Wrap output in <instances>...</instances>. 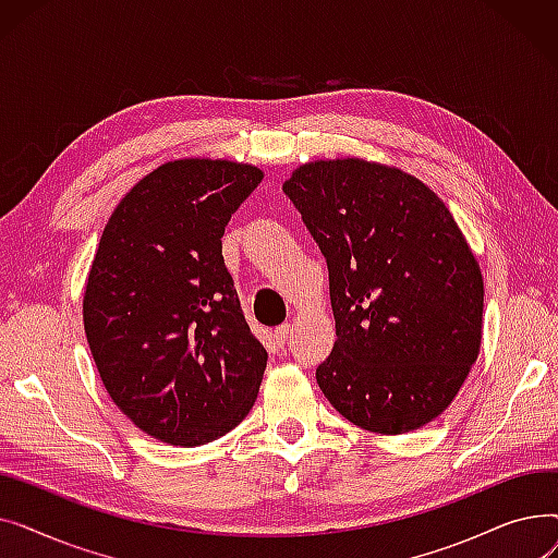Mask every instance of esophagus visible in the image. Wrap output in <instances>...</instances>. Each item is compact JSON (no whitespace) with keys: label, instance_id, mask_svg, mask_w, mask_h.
<instances>
[{"label":"esophagus","instance_id":"34e87169","mask_svg":"<svg viewBox=\"0 0 558 558\" xmlns=\"http://www.w3.org/2000/svg\"><path fill=\"white\" fill-rule=\"evenodd\" d=\"M289 332H291V326H289V324H284V326L276 328V332H274V339H276V343H280V345H282V343L287 341Z\"/></svg>","mask_w":558,"mask_h":558}]
</instances>
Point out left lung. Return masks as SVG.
<instances>
[{
    "mask_svg": "<svg viewBox=\"0 0 558 558\" xmlns=\"http://www.w3.org/2000/svg\"><path fill=\"white\" fill-rule=\"evenodd\" d=\"M324 253L337 341L316 383L375 434L441 416L482 348L484 278L452 213L416 175L320 158L282 183Z\"/></svg>",
    "mask_w": 558,
    "mask_h": 558,
    "instance_id": "1",
    "label": "left lung"
}]
</instances>
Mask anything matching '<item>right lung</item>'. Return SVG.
<instances>
[{"label":"right lung","instance_id":"right-lung-1","mask_svg":"<svg viewBox=\"0 0 558 558\" xmlns=\"http://www.w3.org/2000/svg\"><path fill=\"white\" fill-rule=\"evenodd\" d=\"M262 179L248 162L169 160L101 232L83 291L87 345L112 402L162 444H213L255 404L267 350L242 314L221 238Z\"/></svg>","mask_w":558,"mask_h":558}]
</instances>
